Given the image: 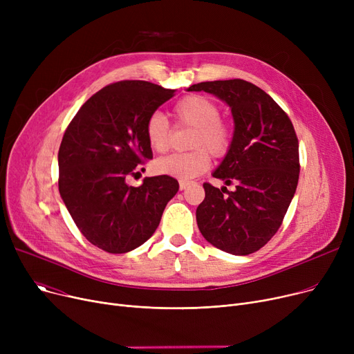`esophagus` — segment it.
<instances>
[{"mask_svg": "<svg viewBox=\"0 0 354 354\" xmlns=\"http://www.w3.org/2000/svg\"><path fill=\"white\" fill-rule=\"evenodd\" d=\"M188 185H189V183H188L187 180H180V182H179V189H180V191H183L185 188L188 187Z\"/></svg>", "mask_w": 354, "mask_h": 354, "instance_id": "34e87169", "label": "esophagus"}]
</instances>
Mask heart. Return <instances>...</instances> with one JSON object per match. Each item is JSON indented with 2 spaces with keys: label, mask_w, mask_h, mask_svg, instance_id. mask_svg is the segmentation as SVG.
I'll return each instance as SVG.
<instances>
[{
  "label": "heart",
  "mask_w": 354,
  "mask_h": 354,
  "mask_svg": "<svg viewBox=\"0 0 354 354\" xmlns=\"http://www.w3.org/2000/svg\"><path fill=\"white\" fill-rule=\"evenodd\" d=\"M174 115L180 124L192 127L188 153H174L155 162V171L160 175L180 180H189L208 169L212 156L225 155L232 139V129L219 119V106L211 99L192 95L179 100L174 107ZM146 140L155 152H165L169 147V123L160 111H155L146 120Z\"/></svg>",
  "instance_id": "1"
}]
</instances>
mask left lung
Masks as SVG:
<instances>
[{
	"instance_id": "left-lung-1",
	"label": "left lung",
	"mask_w": 354,
	"mask_h": 354,
	"mask_svg": "<svg viewBox=\"0 0 354 354\" xmlns=\"http://www.w3.org/2000/svg\"><path fill=\"white\" fill-rule=\"evenodd\" d=\"M227 103L232 140L212 176L235 192L203 183L196 222L208 243L232 255L264 247L280 228L299 183V140L286 111L264 90L241 79L194 84Z\"/></svg>"
}]
</instances>
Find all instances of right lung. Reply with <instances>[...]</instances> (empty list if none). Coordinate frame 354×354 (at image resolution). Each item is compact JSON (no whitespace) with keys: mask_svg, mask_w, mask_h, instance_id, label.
I'll return each instance as SVG.
<instances>
[{"mask_svg":"<svg viewBox=\"0 0 354 354\" xmlns=\"http://www.w3.org/2000/svg\"><path fill=\"white\" fill-rule=\"evenodd\" d=\"M175 90L143 80L109 84L73 118L59 149V191L74 224L93 245L110 254L140 247L156 231L166 203L178 192L176 179H126L152 147L145 135L147 118Z\"/></svg>","mask_w":354,"mask_h":354,"instance_id":"obj_1","label":"right lung"}]
</instances>
